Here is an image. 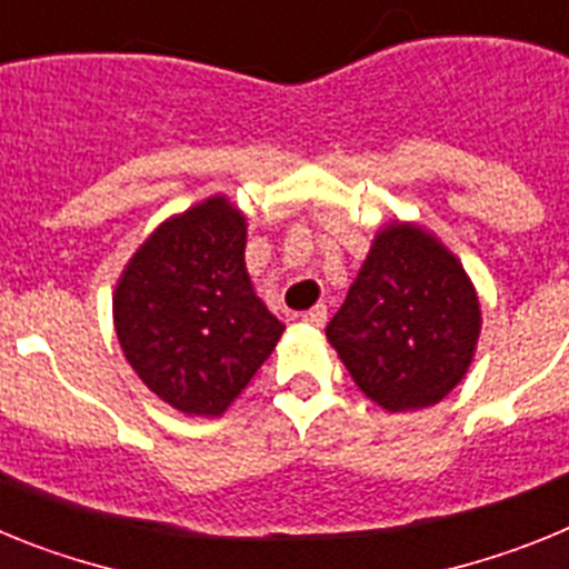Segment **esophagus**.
<instances>
[{"label":"esophagus","instance_id":"obj_1","mask_svg":"<svg viewBox=\"0 0 569 569\" xmlns=\"http://www.w3.org/2000/svg\"><path fill=\"white\" fill-rule=\"evenodd\" d=\"M301 321L310 325V328H321V325L328 321V305H316V308H310L308 313H301Z\"/></svg>","mask_w":569,"mask_h":569}]
</instances>
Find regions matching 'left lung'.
<instances>
[{
    "label": "left lung",
    "instance_id": "1",
    "mask_svg": "<svg viewBox=\"0 0 569 569\" xmlns=\"http://www.w3.org/2000/svg\"><path fill=\"white\" fill-rule=\"evenodd\" d=\"M479 330V296L461 261L416 224H387L330 319L328 341L367 399L405 413L465 379Z\"/></svg>",
    "mask_w": 569,
    "mask_h": 569
}]
</instances>
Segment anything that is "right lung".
Here are the masks:
<instances>
[{
  "label": "right lung",
  "mask_w": 569,
  "mask_h": 569,
  "mask_svg": "<svg viewBox=\"0 0 569 569\" xmlns=\"http://www.w3.org/2000/svg\"><path fill=\"white\" fill-rule=\"evenodd\" d=\"M244 244V216L210 196L159 224L116 284L124 359L188 416H222L284 333L250 284Z\"/></svg>",
  "instance_id": "1"
}]
</instances>
